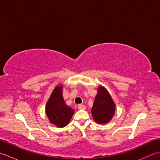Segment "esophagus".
<instances>
[{
	"label": "esophagus",
	"mask_w": 160,
	"mask_h": 160,
	"mask_svg": "<svg viewBox=\"0 0 160 160\" xmlns=\"http://www.w3.org/2000/svg\"><path fill=\"white\" fill-rule=\"evenodd\" d=\"M78 109H80V110H85L86 109V107L83 104H79L78 105Z\"/></svg>",
	"instance_id": "34e87169"
}]
</instances>
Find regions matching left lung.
<instances>
[{"label":"left lung","mask_w":160,"mask_h":160,"mask_svg":"<svg viewBox=\"0 0 160 160\" xmlns=\"http://www.w3.org/2000/svg\"><path fill=\"white\" fill-rule=\"evenodd\" d=\"M91 108V115L98 124H107L113 118L115 111V104L106 88L100 85Z\"/></svg>","instance_id":"8db88e82"}]
</instances>
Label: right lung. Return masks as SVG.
<instances>
[{
    "mask_svg": "<svg viewBox=\"0 0 160 160\" xmlns=\"http://www.w3.org/2000/svg\"><path fill=\"white\" fill-rule=\"evenodd\" d=\"M45 112L51 123L62 128L69 123L74 113L72 108L67 106L62 96V85H57L47 102Z\"/></svg>",
    "mask_w": 160,
    "mask_h": 160,
    "instance_id": "1",
    "label": "right lung"
}]
</instances>
